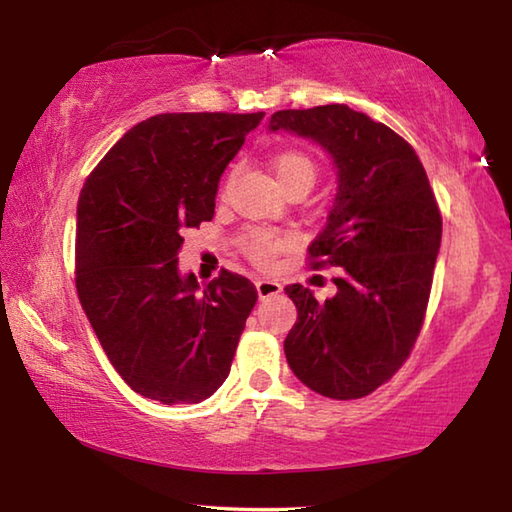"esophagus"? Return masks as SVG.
<instances>
[{"label": "esophagus", "instance_id": "obj_1", "mask_svg": "<svg viewBox=\"0 0 512 512\" xmlns=\"http://www.w3.org/2000/svg\"><path fill=\"white\" fill-rule=\"evenodd\" d=\"M255 287H257V296L259 298H271V296H277V293L282 291V284L275 282V280H266V277H259V280H255Z\"/></svg>", "mask_w": 512, "mask_h": 512}]
</instances>
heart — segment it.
<instances>
[{
  "label": "heart",
  "mask_w": 512,
  "mask_h": 512,
  "mask_svg": "<svg viewBox=\"0 0 512 512\" xmlns=\"http://www.w3.org/2000/svg\"><path fill=\"white\" fill-rule=\"evenodd\" d=\"M273 171L284 192L293 187H309L316 183L318 167L309 153L300 149H284L273 158ZM293 239L271 228H246L239 237V248L255 266H271L273 259L284 253Z\"/></svg>",
  "instance_id": "heart-1"
}]
</instances>
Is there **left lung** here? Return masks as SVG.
I'll return each instance as SVG.
<instances>
[{
    "label": "left lung",
    "instance_id": "1",
    "mask_svg": "<svg viewBox=\"0 0 512 512\" xmlns=\"http://www.w3.org/2000/svg\"><path fill=\"white\" fill-rule=\"evenodd\" d=\"M311 137L339 169V194L309 266L336 268V296L289 284L298 320L284 354L302 384L359 400L411 357L427 316L443 214L413 146L363 112L329 103L277 110L271 131Z\"/></svg>",
    "mask_w": 512,
    "mask_h": 512
}]
</instances>
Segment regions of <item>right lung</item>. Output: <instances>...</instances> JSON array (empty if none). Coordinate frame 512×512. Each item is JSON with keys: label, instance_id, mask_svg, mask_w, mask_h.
I'll return each instance as SVG.
<instances>
[{"label": "right lung", "instance_id": "1", "mask_svg": "<svg viewBox=\"0 0 512 512\" xmlns=\"http://www.w3.org/2000/svg\"><path fill=\"white\" fill-rule=\"evenodd\" d=\"M264 112H164L133 126L85 180L76 210V291L103 352L135 393L198 404L228 377L257 302L221 268L178 273L183 232L212 221L228 162Z\"/></svg>", "mask_w": 512, "mask_h": 512}]
</instances>
